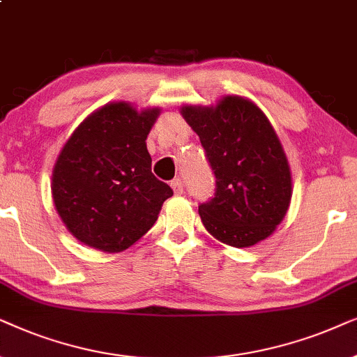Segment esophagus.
Returning a JSON list of instances; mask_svg holds the SVG:
<instances>
[{"mask_svg": "<svg viewBox=\"0 0 357 357\" xmlns=\"http://www.w3.org/2000/svg\"><path fill=\"white\" fill-rule=\"evenodd\" d=\"M171 189H173V192L176 194V196H181L183 191H184V184L179 178H176L171 181Z\"/></svg>", "mask_w": 357, "mask_h": 357, "instance_id": "esophagus-1", "label": "esophagus"}]
</instances>
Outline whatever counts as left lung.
Returning a JSON list of instances; mask_svg holds the SVG:
<instances>
[{
  "label": "left lung",
  "instance_id": "obj_1",
  "mask_svg": "<svg viewBox=\"0 0 357 357\" xmlns=\"http://www.w3.org/2000/svg\"><path fill=\"white\" fill-rule=\"evenodd\" d=\"M215 174V196L199 206L213 238L248 248L274 234L291 206L287 156L266 114L243 96L215 106H183Z\"/></svg>",
  "mask_w": 357,
  "mask_h": 357
}]
</instances>
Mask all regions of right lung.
I'll use <instances>...</instances> for the list:
<instances>
[{"label":"right lung","mask_w":357,"mask_h":357,"mask_svg":"<svg viewBox=\"0 0 357 357\" xmlns=\"http://www.w3.org/2000/svg\"><path fill=\"white\" fill-rule=\"evenodd\" d=\"M160 107L114 101L89 114L61 149L52 171L56 212L76 240L119 253L130 248L173 196L151 173L146 137Z\"/></svg>","instance_id":"obj_1"}]
</instances>
